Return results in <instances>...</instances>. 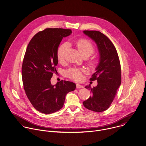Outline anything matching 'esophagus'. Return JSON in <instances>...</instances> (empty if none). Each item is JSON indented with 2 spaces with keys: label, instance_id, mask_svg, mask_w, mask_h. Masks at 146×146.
<instances>
[{
  "label": "esophagus",
  "instance_id": "34e87169",
  "mask_svg": "<svg viewBox=\"0 0 146 146\" xmlns=\"http://www.w3.org/2000/svg\"><path fill=\"white\" fill-rule=\"evenodd\" d=\"M76 87H77V88H83V86L82 85L80 84H79V83H77L76 84Z\"/></svg>",
  "mask_w": 146,
  "mask_h": 146
}]
</instances>
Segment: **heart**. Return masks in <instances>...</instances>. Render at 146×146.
<instances>
[{
  "mask_svg": "<svg viewBox=\"0 0 146 146\" xmlns=\"http://www.w3.org/2000/svg\"><path fill=\"white\" fill-rule=\"evenodd\" d=\"M78 51L83 57L88 58L95 51V48L93 44L88 40L78 39L74 41ZM68 43H63L59 46L57 50V58L58 61L63 63L65 59V52L68 49ZM88 65L91 69H95L97 65V61L95 59H91L88 61ZM84 70L78 68H72L66 71V75L75 81H80L82 78V72Z\"/></svg>",
  "mask_w": 146,
  "mask_h": 146,
  "instance_id": "b5f03b06",
  "label": "heart"
}]
</instances>
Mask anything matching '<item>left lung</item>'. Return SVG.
I'll use <instances>...</instances> for the list:
<instances>
[{
  "instance_id": "8db88e82",
  "label": "left lung",
  "mask_w": 146,
  "mask_h": 146,
  "mask_svg": "<svg viewBox=\"0 0 146 146\" xmlns=\"http://www.w3.org/2000/svg\"><path fill=\"white\" fill-rule=\"evenodd\" d=\"M97 44L100 62L96 72L90 81L97 80L96 87L90 84L85 87L91 91L92 96L83 102L84 106L97 113L104 111L111 105L121 82V66L119 56L112 42L102 33L98 31H84Z\"/></svg>"
}]
</instances>
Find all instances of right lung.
<instances>
[{
  "label": "right lung",
  "instance_id": "obj_1",
  "mask_svg": "<svg viewBox=\"0 0 146 146\" xmlns=\"http://www.w3.org/2000/svg\"><path fill=\"white\" fill-rule=\"evenodd\" d=\"M72 30L48 28L37 33L30 41L22 66L26 94L33 106L42 113H54L62 108L66 95L76 89V84L60 81L51 84L58 63L57 50L63 37Z\"/></svg>",
  "mask_w": 146,
  "mask_h": 146
}]
</instances>
